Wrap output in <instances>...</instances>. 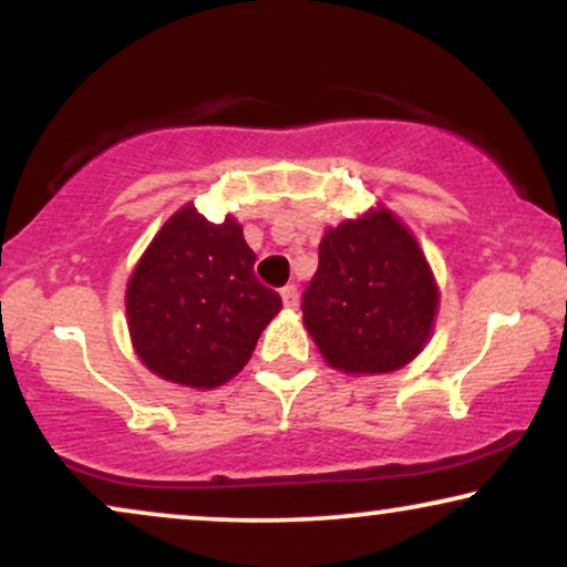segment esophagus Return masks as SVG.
Here are the masks:
<instances>
[{"mask_svg": "<svg viewBox=\"0 0 567 567\" xmlns=\"http://www.w3.org/2000/svg\"><path fill=\"white\" fill-rule=\"evenodd\" d=\"M281 297H284V305L289 307V309H297V307H299V289H297V286H293V284L284 286Z\"/></svg>", "mask_w": 567, "mask_h": 567, "instance_id": "1", "label": "esophagus"}]
</instances>
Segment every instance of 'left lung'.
I'll use <instances>...</instances> for the list:
<instances>
[{"mask_svg":"<svg viewBox=\"0 0 567 567\" xmlns=\"http://www.w3.org/2000/svg\"><path fill=\"white\" fill-rule=\"evenodd\" d=\"M439 289L415 237L386 208L324 231L301 312L332 369L386 374L423 351Z\"/></svg>","mask_w":567,"mask_h":567,"instance_id":"obj_1","label":"left lung"}]
</instances>
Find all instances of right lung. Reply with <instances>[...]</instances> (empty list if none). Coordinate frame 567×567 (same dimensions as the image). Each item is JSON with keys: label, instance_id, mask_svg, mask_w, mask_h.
I'll return each mask as SVG.
<instances>
[{"label": "right lung", "instance_id": "obj_1", "mask_svg": "<svg viewBox=\"0 0 567 567\" xmlns=\"http://www.w3.org/2000/svg\"><path fill=\"white\" fill-rule=\"evenodd\" d=\"M281 297L255 276V252L227 216L183 206L157 231L126 289L138 359L167 382L212 390L239 374Z\"/></svg>", "mask_w": 567, "mask_h": 567}]
</instances>
